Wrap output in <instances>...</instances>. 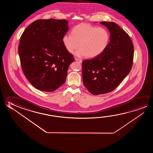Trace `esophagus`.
<instances>
[{
    "label": "esophagus",
    "mask_w": 153,
    "mask_h": 153,
    "mask_svg": "<svg viewBox=\"0 0 153 153\" xmlns=\"http://www.w3.org/2000/svg\"><path fill=\"white\" fill-rule=\"evenodd\" d=\"M75 60L79 63H81L82 62V60L80 59H79V58H76Z\"/></svg>",
    "instance_id": "1"
}]
</instances>
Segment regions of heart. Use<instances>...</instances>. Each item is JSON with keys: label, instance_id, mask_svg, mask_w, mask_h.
<instances>
[{"label": "heart", "instance_id": "b5f03b06", "mask_svg": "<svg viewBox=\"0 0 153 153\" xmlns=\"http://www.w3.org/2000/svg\"><path fill=\"white\" fill-rule=\"evenodd\" d=\"M109 39L110 35L107 29L82 23L73 28L71 34L63 36L62 42L68 52H74L79 45L76 55L79 57L88 55L93 58L105 51Z\"/></svg>", "mask_w": 153, "mask_h": 153}]
</instances>
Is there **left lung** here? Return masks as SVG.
<instances>
[{"instance_id": "left-lung-1", "label": "left lung", "mask_w": 153, "mask_h": 153, "mask_svg": "<svg viewBox=\"0 0 153 153\" xmlns=\"http://www.w3.org/2000/svg\"><path fill=\"white\" fill-rule=\"evenodd\" d=\"M110 33V42L100 55L82 62L84 85L93 95L110 92L120 84L132 67L134 48L127 33L113 22H100Z\"/></svg>"}]
</instances>
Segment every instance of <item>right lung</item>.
Listing matches in <instances>:
<instances>
[{"label": "right lung", "mask_w": 153, "mask_h": 153, "mask_svg": "<svg viewBox=\"0 0 153 153\" xmlns=\"http://www.w3.org/2000/svg\"><path fill=\"white\" fill-rule=\"evenodd\" d=\"M68 21L37 20L28 26L18 52L26 78L38 90L53 92L65 82L68 67L75 60L62 42Z\"/></svg>", "instance_id": "right-lung-1"}]
</instances>
